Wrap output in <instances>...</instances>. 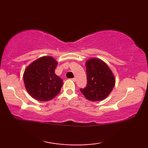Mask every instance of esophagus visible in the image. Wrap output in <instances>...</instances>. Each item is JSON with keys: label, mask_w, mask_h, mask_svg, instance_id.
I'll list each match as a JSON object with an SVG mask.
<instances>
[{"label": "esophagus", "mask_w": 148, "mask_h": 148, "mask_svg": "<svg viewBox=\"0 0 148 148\" xmlns=\"http://www.w3.org/2000/svg\"><path fill=\"white\" fill-rule=\"evenodd\" d=\"M71 79H72L73 82H76V79L75 78V77H73V78H72Z\"/></svg>", "instance_id": "obj_1"}]
</instances>
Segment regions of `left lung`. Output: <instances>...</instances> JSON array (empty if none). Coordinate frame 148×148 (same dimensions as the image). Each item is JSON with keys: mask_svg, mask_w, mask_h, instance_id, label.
I'll return each mask as SVG.
<instances>
[{"mask_svg": "<svg viewBox=\"0 0 148 148\" xmlns=\"http://www.w3.org/2000/svg\"><path fill=\"white\" fill-rule=\"evenodd\" d=\"M87 86L80 89L85 97L91 101H101L108 96L115 86V77L109 67L99 59L86 62Z\"/></svg>", "mask_w": 148, "mask_h": 148, "instance_id": "obj_1", "label": "left lung"}]
</instances>
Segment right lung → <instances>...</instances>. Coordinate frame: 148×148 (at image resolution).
Instances as JSON below:
<instances>
[{"instance_id":"1","label":"right lung","mask_w":148,"mask_h":148,"mask_svg":"<svg viewBox=\"0 0 148 148\" xmlns=\"http://www.w3.org/2000/svg\"><path fill=\"white\" fill-rule=\"evenodd\" d=\"M57 62L51 57H42L27 67L23 74L25 86L34 99L47 101L59 94L62 79L55 74Z\"/></svg>"}]
</instances>
